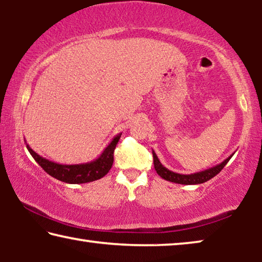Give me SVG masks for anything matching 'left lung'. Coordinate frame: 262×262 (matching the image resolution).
Returning a JSON list of instances; mask_svg holds the SVG:
<instances>
[{"instance_id": "8db88e82", "label": "left lung", "mask_w": 262, "mask_h": 262, "mask_svg": "<svg viewBox=\"0 0 262 262\" xmlns=\"http://www.w3.org/2000/svg\"><path fill=\"white\" fill-rule=\"evenodd\" d=\"M152 156H154L155 170H156L158 176H161L163 179L171 181V183L181 184V185H199V184L206 183V181L214 178L216 174H219L222 171V168L227 165V163L231 159L233 154L230 155L227 159H224L223 162L217 164V165L212 166L210 168H207L205 171L196 172V173H192V174H180V173H177V172L170 171L168 168L164 166L161 162H159L157 155L154 150H152Z\"/></svg>"}]
</instances>
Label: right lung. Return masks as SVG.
<instances>
[{
    "mask_svg": "<svg viewBox=\"0 0 262 262\" xmlns=\"http://www.w3.org/2000/svg\"><path fill=\"white\" fill-rule=\"evenodd\" d=\"M120 134L115 135L113 140L110 142L107 147L104 149V151L100 154L98 158L95 161L83 163V164H59L55 162H52L50 159H46L45 157L40 156L32 149L30 145L26 143V148H28L31 156L34 158V161L40 165L43 170H45L48 174L52 176L60 181L67 184H85L91 183V181L98 180L103 178L104 176L107 174V172L111 170L113 164V152L114 149L117 147L119 140H120Z\"/></svg>",
    "mask_w": 262,
    "mask_h": 262,
    "instance_id": "add662e5",
    "label": "right lung"
}]
</instances>
